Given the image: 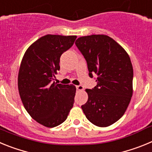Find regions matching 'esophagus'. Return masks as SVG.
<instances>
[{"instance_id":"1","label":"esophagus","mask_w":152,"mask_h":152,"mask_svg":"<svg viewBox=\"0 0 152 152\" xmlns=\"http://www.w3.org/2000/svg\"><path fill=\"white\" fill-rule=\"evenodd\" d=\"M76 88H77V91H83V90H84V87H83L82 85L76 86Z\"/></svg>"}]
</instances>
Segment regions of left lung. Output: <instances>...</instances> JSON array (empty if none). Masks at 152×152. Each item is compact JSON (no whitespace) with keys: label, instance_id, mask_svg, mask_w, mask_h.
<instances>
[{"label":"left lung","instance_id":"1","mask_svg":"<svg viewBox=\"0 0 152 152\" xmlns=\"http://www.w3.org/2000/svg\"><path fill=\"white\" fill-rule=\"evenodd\" d=\"M75 44L87 61L90 77L97 75L96 87L85 90L88 100L81 106L83 112L95 126H111L124 115L133 93L129 56L107 35L81 36Z\"/></svg>","mask_w":152,"mask_h":152}]
</instances>
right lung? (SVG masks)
Segmentation results:
<instances>
[{
    "mask_svg": "<svg viewBox=\"0 0 152 152\" xmlns=\"http://www.w3.org/2000/svg\"><path fill=\"white\" fill-rule=\"evenodd\" d=\"M76 36L48 34L26 49L18 73V90L30 116L42 126L61 124L73 107L76 88L56 84L61 54L73 45Z\"/></svg>",
    "mask_w": 152,
    "mask_h": 152,
    "instance_id": "1",
    "label": "right lung"
}]
</instances>
